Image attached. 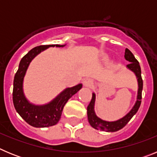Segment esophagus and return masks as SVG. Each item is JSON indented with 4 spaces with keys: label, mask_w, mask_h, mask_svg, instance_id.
<instances>
[{
    "label": "esophagus",
    "mask_w": 157,
    "mask_h": 157,
    "mask_svg": "<svg viewBox=\"0 0 157 157\" xmlns=\"http://www.w3.org/2000/svg\"><path fill=\"white\" fill-rule=\"evenodd\" d=\"M83 84H84L86 87H91L94 86V81L91 78H86V79L84 80Z\"/></svg>",
    "instance_id": "esophagus-1"
}]
</instances>
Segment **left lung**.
Instances as JSON below:
<instances>
[{"label": "left lung", "instance_id": "8db88e82", "mask_svg": "<svg viewBox=\"0 0 157 157\" xmlns=\"http://www.w3.org/2000/svg\"><path fill=\"white\" fill-rule=\"evenodd\" d=\"M124 57L127 61L130 62V63L127 65V68L135 75L137 82H138V94H137V99H136L135 103H134V106L132 107V109H130L129 112H127L123 117L120 118L117 120H115V121H107V120H104L98 117L96 114L95 110H94L96 94L93 93L92 100H91L90 105L87 107V116H88V121L90 126L96 130H103L105 132H116V131L121 130L123 127L127 125L130 119L137 113L140 105H141L143 82H142V78H141V71L139 63L128 48H126Z\"/></svg>", "mask_w": 157, "mask_h": 157}]
</instances>
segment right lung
<instances>
[{"instance_id": "right-lung-1", "label": "right lung", "mask_w": 157, "mask_h": 157, "mask_svg": "<svg viewBox=\"0 0 157 157\" xmlns=\"http://www.w3.org/2000/svg\"><path fill=\"white\" fill-rule=\"evenodd\" d=\"M66 45H40L32 48L26 54L19 65L13 82V104L16 112L28 124L34 127H48L56 125L61 117L65 104L72 96L79 91L82 84L79 83L72 87H67L59 93L56 98L44 105L31 103L25 96L23 81L30 62L34 57L49 47H64Z\"/></svg>"}]
</instances>
